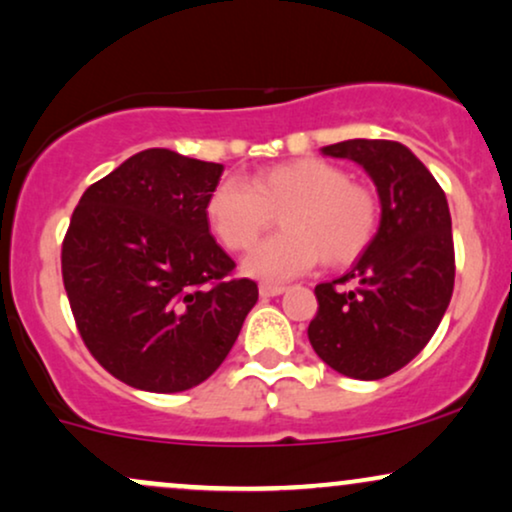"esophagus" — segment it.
<instances>
[{
	"instance_id": "34e87169",
	"label": "esophagus",
	"mask_w": 512,
	"mask_h": 512,
	"mask_svg": "<svg viewBox=\"0 0 512 512\" xmlns=\"http://www.w3.org/2000/svg\"><path fill=\"white\" fill-rule=\"evenodd\" d=\"M281 293H286V286H279V283H260L262 298H276Z\"/></svg>"
}]
</instances>
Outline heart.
<instances>
[{
    "label": "heart",
    "instance_id": "heart-1",
    "mask_svg": "<svg viewBox=\"0 0 512 512\" xmlns=\"http://www.w3.org/2000/svg\"><path fill=\"white\" fill-rule=\"evenodd\" d=\"M281 213L286 231L260 240L243 272L267 283L288 281L319 262L341 267L357 260L377 233L379 209L369 190L324 159H293L260 169L250 183L221 178L207 195L205 214L226 248L245 250Z\"/></svg>",
    "mask_w": 512,
    "mask_h": 512
}]
</instances>
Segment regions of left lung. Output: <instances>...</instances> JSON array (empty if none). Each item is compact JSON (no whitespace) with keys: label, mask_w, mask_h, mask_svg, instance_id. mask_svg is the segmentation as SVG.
<instances>
[{"label":"left lung","mask_w":512,"mask_h":512,"mask_svg":"<svg viewBox=\"0 0 512 512\" xmlns=\"http://www.w3.org/2000/svg\"><path fill=\"white\" fill-rule=\"evenodd\" d=\"M322 152L367 171L381 219L355 267L315 288L319 307L307 338L338 374L384 379L427 346L451 303L455 255L446 193L427 166L393 140H343ZM346 280L356 288L338 289Z\"/></svg>","instance_id":"left-lung-1"}]
</instances>
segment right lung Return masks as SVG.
<instances>
[{
	"label": "right lung",
	"instance_id": "obj_1",
	"mask_svg": "<svg viewBox=\"0 0 512 512\" xmlns=\"http://www.w3.org/2000/svg\"><path fill=\"white\" fill-rule=\"evenodd\" d=\"M224 164L150 147L80 197L61 274L78 331L123 384L178 393L212 377L257 303V283L209 233Z\"/></svg>",
	"mask_w": 512,
	"mask_h": 512
}]
</instances>
